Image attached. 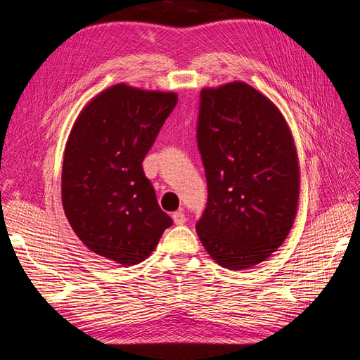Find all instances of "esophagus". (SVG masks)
Segmentation results:
<instances>
[{"instance_id":"1","label":"esophagus","mask_w":360,"mask_h":360,"mask_svg":"<svg viewBox=\"0 0 360 360\" xmlns=\"http://www.w3.org/2000/svg\"><path fill=\"white\" fill-rule=\"evenodd\" d=\"M172 221L176 225H183L184 222H186V217H184V214L181 212H174L172 213Z\"/></svg>"}]
</instances>
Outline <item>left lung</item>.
<instances>
[{"mask_svg": "<svg viewBox=\"0 0 360 360\" xmlns=\"http://www.w3.org/2000/svg\"><path fill=\"white\" fill-rule=\"evenodd\" d=\"M197 138L209 188L200 240L225 269L254 267L284 243L297 214L291 129L269 97L234 81L201 90Z\"/></svg>", "mask_w": 360, "mask_h": 360, "instance_id": "8db88e82", "label": "left lung"}]
</instances>
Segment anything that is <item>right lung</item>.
Returning a JSON list of instances; mask_svg holds the SVG:
<instances>
[{
  "instance_id": "right-lung-1",
  "label": "right lung",
  "mask_w": 360,
  "mask_h": 360,
  "mask_svg": "<svg viewBox=\"0 0 360 360\" xmlns=\"http://www.w3.org/2000/svg\"><path fill=\"white\" fill-rule=\"evenodd\" d=\"M177 101L174 91L108 86L82 108L64 148L68 221L91 252L123 267L148 258L172 224L143 160Z\"/></svg>"
}]
</instances>
